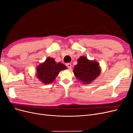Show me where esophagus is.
<instances>
[{
  "mask_svg": "<svg viewBox=\"0 0 133 133\" xmlns=\"http://www.w3.org/2000/svg\"><path fill=\"white\" fill-rule=\"evenodd\" d=\"M66 66L68 67V68L69 69H70L71 68V63H67L66 64Z\"/></svg>",
  "mask_w": 133,
  "mask_h": 133,
  "instance_id": "1",
  "label": "esophagus"
}]
</instances>
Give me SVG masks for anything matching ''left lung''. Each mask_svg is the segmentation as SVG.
I'll list each match as a JSON object with an SVG mask.
<instances>
[{"label":"left lung","instance_id":"obj_1","mask_svg":"<svg viewBox=\"0 0 133 133\" xmlns=\"http://www.w3.org/2000/svg\"><path fill=\"white\" fill-rule=\"evenodd\" d=\"M75 76L83 84H89L100 73L99 64L95 61H90L85 57L78 59V64L74 66Z\"/></svg>","mask_w":133,"mask_h":133}]
</instances>
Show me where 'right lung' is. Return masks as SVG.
Here are the masks:
<instances>
[{"label": "right lung", "mask_w": 133, "mask_h": 133, "mask_svg": "<svg viewBox=\"0 0 133 133\" xmlns=\"http://www.w3.org/2000/svg\"><path fill=\"white\" fill-rule=\"evenodd\" d=\"M65 69L66 66L62 63H57L54 59L48 58L45 62L37 67V77L43 83L50 84L55 80L59 71Z\"/></svg>", "instance_id": "add662e5"}]
</instances>
